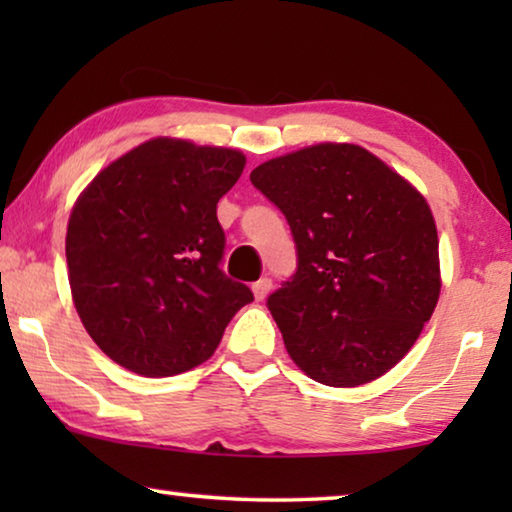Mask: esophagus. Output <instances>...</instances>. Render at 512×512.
<instances>
[{
	"label": "esophagus",
	"instance_id": "esophagus-1",
	"mask_svg": "<svg viewBox=\"0 0 512 512\" xmlns=\"http://www.w3.org/2000/svg\"><path fill=\"white\" fill-rule=\"evenodd\" d=\"M251 289H254L256 300H265V298H268V293L272 291V279L270 277H261L254 286H251Z\"/></svg>",
	"mask_w": 512,
	"mask_h": 512
}]
</instances>
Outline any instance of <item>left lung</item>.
<instances>
[{
  "label": "left lung",
  "instance_id": "left-lung-1",
  "mask_svg": "<svg viewBox=\"0 0 512 512\" xmlns=\"http://www.w3.org/2000/svg\"><path fill=\"white\" fill-rule=\"evenodd\" d=\"M249 179L296 242L298 268L268 298L291 359L328 387L377 380L410 352L440 296L422 193L356 144L307 146Z\"/></svg>",
  "mask_w": 512,
  "mask_h": 512
}]
</instances>
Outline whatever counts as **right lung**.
Instances as JSON below:
<instances>
[{
  "mask_svg": "<svg viewBox=\"0 0 512 512\" xmlns=\"http://www.w3.org/2000/svg\"><path fill=\"white\" fill-rule=\"evenodd\" d=\"M235 149L158 137L114 160L76 200L67 268L95 345L144 377L186 373L254 300L221 270L216 202L244 170Z\"/></svg>",
  "mask_w": 512,
  "mask_h": 512,
  "instance_id": "obj_1",
  "label": "right lung"
}]
</instances>
